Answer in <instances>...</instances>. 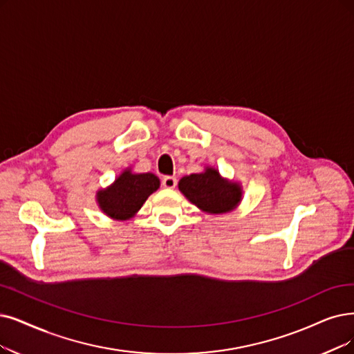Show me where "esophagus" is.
<instances>
[{"label": "esophagus", "instance_id": "obj_1", "mask_svg": "<svg viewBox=\"0 0 354 354\" xmlns=\"http://www.w3.org/2000/svg\"><path fill=\"white\" fill-rule=\"evenodd\" d=\"M177 185V178L176 177H171V176H165L162 178V186L165 189H174Z\"/></svg>", "mask_w": 354, "mask_h": 354}]
</instances>
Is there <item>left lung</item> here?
<instances>
[{
	"label": "left lung",
	"mask_w": 354,
	"mask_h": 354,
	"mask_svg": "<svg viewBox=\"0 0 354 354\" xmlns=\"http://www.w3.org/2000/svg\"><path fill=\"white\" fill-rule=\"evenodd\" d=\"M178 190L207 214H226L243 199L238 183L222 178L218 169L206 167L203 173L190 174L178 181Z\"/></svg>",
	"instance_id": "left-lung-1"
}]
</instances>
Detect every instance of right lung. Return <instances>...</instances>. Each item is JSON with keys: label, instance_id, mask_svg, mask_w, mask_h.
Here are the masks:
<instances>
[{"label": "right lung", "instance_id": "obj_1", "mask_svg": "<svg viewBox=\"0 0 354 354\" xmlns=\"http://www.w3.org/2000/svg\"><path fill=\"white\" fill-rule=\"evenodd\" d=\"M158 187L160 178L155 174H133L131 168H126L111 186L98 190L95 197L103 214L111 219L126 221L136 215L148 196L157 192Z\"/></svg>", "mask_w": 354, "mask_h": 354}]
</instances>
